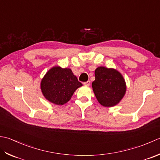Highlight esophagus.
I'll return each mask as SVG.
<instances>
[{
    "label": "esophagus",
    "mask_w": 160,
    "mask_h": 160,
    "mask_svg": "<svg viewBox=\"0 0 160 160\" xmlns=\"http://www.w3.org/2000/svg\"><path fill=\"white\" fill-rule=\"evenodd\" d=\"M83 84L85 85V86H89L90 84V81H86V82H84Z\"/></svg>",
    "instance_id": "1"
}]
</instances>
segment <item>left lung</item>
<instances>
[{
  "label": "left lung",
  "instance_id": "left-lung-1",
  "mask_svg": "<svg viewBox=\"0 0 160 160\" xmlns=\"http://www.w3.org/2000/svg\"><path fill=\"white\" fill-rule=\"evenodd\" d=\"M94 74L95 80L92 87L99 103L104 107L118 104L126 92V81L122 74L114 68L103 66L97 68Z\"/></svg>",
  "mask_w": 160,
  "mask_h": 160
}]
</instances>
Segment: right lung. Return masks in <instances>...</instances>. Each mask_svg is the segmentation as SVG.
I'll return each mask as SVG.
<instances>
[{
  "mask_svg": "<svg viewBox=\"0 0 160 160\" xmlns=\"http://www.w3.org/2000/svg\"><path fill=\"white\" fill-rule=\"evenodd\" d=\"M82 86L71 69L60 66L52 68L41 81V90L45 98L56 105L69 102L75 90Z\"/></svg>",
  "mask_w": 160,
  "mask_h": 160,
  "instance_id": "right-lung-1",
  "label": "right lung"
}]
</instances>
